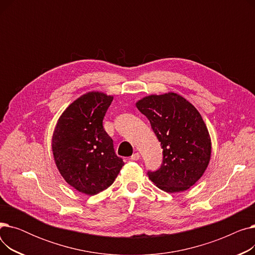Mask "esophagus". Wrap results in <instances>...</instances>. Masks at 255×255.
<instances>
[{
    "instance_id": "34e87169",
    "label": "esophagus",
    "mask_w": 255,
    "mask_h": 255,
    "mask_svg": "<svg viewBox=\"0 0 255 255\" xmlns=\"http://www.w3.org/2000/svg\"><path fill=\"white\" fill-rule=\"evenodd\" d=\"M140 158V155H139V153H134L133 154L132 156H131V160H133V161H136V160H138Z\"/></svg>"
}]
</instances>
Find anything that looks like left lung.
I'll use <instances>...</instances> for the list:
<instances>
[{"label": "left lung", "mask_w": 255, "mask_h": 255, "mask_svg": "<svg viewBox=\"0 0 255 255\" xmlns=\"http://www.w3.org/2000/svg\"><path fill=\"white\" fill-rule=\"evenodd\" d=\"M161 142L163 161L150 180L168 193L189 189L206 171L212 152L208 128L195 107L177 93L149 95L136 102Z\"/></svg>", "instance_id": "left-lung-1"}]
</instances>
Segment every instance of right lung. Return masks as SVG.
I'll return each mask as SVG.
<instances>
[{"label":"right lung","mask_w":255,"mask_h":255,"mask_svg":"<svg viewBox=\"0 0 255 255\" xmlns=\"http://www.w3.org/2000/svg\"><path fill=\"white\" fill-rule=\"evenodd\" d=\"M113 99L98 91L84 94L63 112L52 134L53 159L61 176L87 195L109 188L124 165L102 125Z\"/></svg>","instance_id":"1"}]
</instances>
